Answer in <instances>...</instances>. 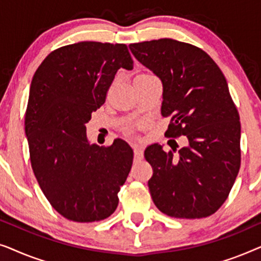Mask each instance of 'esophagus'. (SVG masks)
Returning a JSON list of instances; mask_svg holds the SVG:
<instances>
[{"label": "esophagus", "mask_w": 261, "mask_h": 261, "mask_svg": "<svg viewBox=\"0 0 261 261\" xmlns=\"http://www.w3.org/2000/svg\"><path fill=\"white\" fill-rule=\"evenodd\" d=\"M133 151H134V158L137 160H141L144 158V151H142V147L140 145L134 144L133 145Z\"/></svg>", "instance_id": "esophagus-1"}]
</instances>
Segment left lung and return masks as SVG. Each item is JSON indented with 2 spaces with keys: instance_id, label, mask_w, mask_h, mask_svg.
I'll return each mask as SVG.
<instances>
[{
  "instance_id": "8db88e82",
  "label": "left lung",
  "mask_w": 261,
  "mask_h": 261,
  "mask_svg": "<svg viewBox=\"0 0 261 261\" xmlns=\"http://www.w3.org/2000/svg\"><path fill=\"white\" fill-rule=\"evenodd\" d=\"M129 49L162 81V115L172 116L165 134L188 138L177 154L159 144L145 149L153 202L171 217L210 216L240 170V117L226 78L204 51L173 39L130 44Z\"/></svg>"
}]
</instances>
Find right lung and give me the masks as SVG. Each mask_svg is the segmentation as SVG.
<instances>
[{"instance_id": "obj_1", "label": "right lung", "mask_w": 261, "mask_h": 261, "mask_svg": "<svg viewBox=\"0 0 261 261\" xmlns=\"http://www.w3.org/2000/svg\"><path fill=\"white\" fill-rule=\"evenodd\" d=\"M121 67L133 69L126 45L83 41L49 53L32 80L24 116L32 169L67 220H105L119 204L133 149L122 139L109 147L91 144L85 124L106 102Z\"/></svg>"}]
</instances>
